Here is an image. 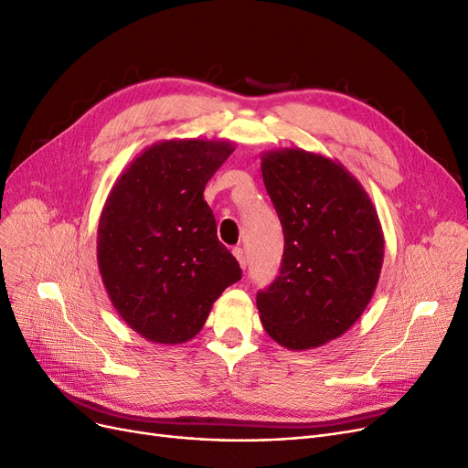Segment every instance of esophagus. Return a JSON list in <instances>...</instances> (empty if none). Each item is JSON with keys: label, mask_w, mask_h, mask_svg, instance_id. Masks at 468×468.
<instances>
[{"label": "esophagus", "mask_w": 468, "mask_h": 468, "mask_svg": "<svg viewBox=\"0 0 468 468\" xmlns=\"http://www.w3.org/2000/svg\"><path fill=\"white\" fill-rule=\"evenodd\" d=\"M233 256L237 258V262H239V266L245 270V266H247V254H245V250L240 249V247H235L233 249Z\"/></svg>", "instance_id": "34e87169"}]
</instances>
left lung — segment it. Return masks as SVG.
I'll return each mask as SVG.
<instances>
[{
    "label": "left lung",
    "mask_w": 468,
    "mask_h": 468,
    "mask_svg": "<svg viewBox=\"0 0 468 468\" xmlns=\"http://www.w3.org/2000/svg\"><path fill=\"white\" fill-rule=\"evenodd\" d=\"M262 177L283 228L278 280L256 295L266 334L289 351L341 337L372 301L384 231L353 173L297 146L262 155Z\"/></svg>",
    "instance_id": "1"
}]
</instances>
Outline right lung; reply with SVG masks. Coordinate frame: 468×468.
Masks as SVG:
<instances>
[{"mask_svg":"<svg viewBox=\"0 0 468 468\" xmlns=\"http://www.w3.org/2000/svg\"><path fill=\"white\" fill-rule=\"evenodd\" d=\"M231 141L171 138L144 148L113 183L98 221V268L117 314L160 345L193 339L240 280L218 239L204 186Z\"/></svg>","mask_w":468,"mask_h":468,"instance_id":"add662e5","label":"right lung"}]
</instances>
